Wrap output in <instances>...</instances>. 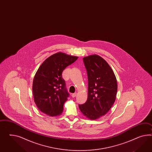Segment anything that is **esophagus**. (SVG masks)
Masks as SVG:
<instances>
[{"instance_id": "obj_1", "label": "esophagus", "mask_w": 152, "mask_h": 152, "mask_svg": "<svg viewBox=\"0 0 152 152\" xmlns=\"http://www.w3.org/2000/svg\"><path fill=\"white\" fill-rule=\"evenodd\" d=\"M76 95H77V93H76V92H75V93L72 94V97L73 98H74V97H75L76 96Z\"/></svg>"}]
</instances>
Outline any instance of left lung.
I'll return each mask as SVG.
<instances>
[{
	"instance_id": "1",
	"label": "left lung",
	"mask_w": 152,
	"mask_h": 152,
	"mask_svg": "<svg viewBox=\"0 0 152 152\" xmlns=\"http://www.w3.org/2000/svg\"><path fill=\"white\" fill-rule=\"evenodd\" d=\"M83 61L88 77V97L78 107L87 118L94 120L106 115L113 106L117 82L111 67L99 55L87 56Z\"/></svg>"
}]
</instances>
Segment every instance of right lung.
<instances>
[{"label":"right lung","instance_id":"1","mask_svg":"<svg viewBox=\"0 0 152 152\" xmlns=\"http://www.w3.org/2000/svg\"><path fill=\"white\" fill-rule=\"evenodd\" d=\"M78 57L62 53H55L44 62L35 75L33 84L34 101L42 112L50 116L61 114L70 96L62 71Z\"/></svg>","mask_w":152,"mask_h":152}]
</instances>
